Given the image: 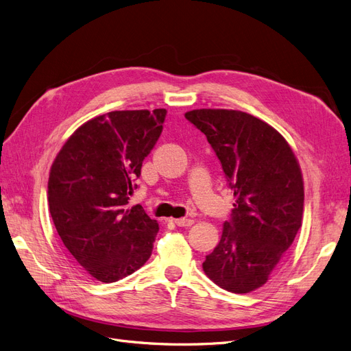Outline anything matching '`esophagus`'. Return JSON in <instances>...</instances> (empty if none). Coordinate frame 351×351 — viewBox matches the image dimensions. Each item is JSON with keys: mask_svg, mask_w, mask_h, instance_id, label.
<instances>
[{"mask_svg": "<svg viewBox=\"0 0 351 351\" xmlns=\"http://www.w3.org/2000/svg\"><path fill=\"white\" fill-rule=\"evenodd\" d=\"M175 223L178 226H191L193 223V219H189V218H179V219H175Z\"/></svg>", "mask_w": 351, "mask_h": 351, "instance_id": "34e87169", "label": "esophagus"}]
</instances>
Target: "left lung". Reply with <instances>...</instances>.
<instances>
[{
    "label": "left lung",
    "instance_id": "1",
    "mask_svg": "<svg viewBox=\"0 0 351 351\" xmlns=\"http://www.w3.org/2000/svg\"><path fill=\"white\" fill-rule=\"evenodd\" d=\"M185 117L206 136L235 196L231 219L202 268L226 291L251 293L268 281L301 226L298 160L282 136L252 114L197 109Z\"/></svg>",
    "mask_w": 351,
    "mask_h": 351
}]
</instances>
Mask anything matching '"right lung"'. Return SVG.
<instances>
[{"label": "right lung", "instance_id": "right-lung-1", "mask_svg": "<svg viewBox=\"0 0 351 351\" xmlns=\"http://www.w3.org/2000/svg\"><path fill=\"white\" fill-rule=\"evenodd\" d=\"M165 109L116 110L86 121L56 156L49 208L64 247L91 277L114 282L139 269L159 231L142 205L129 206Z\"/></svg>", "mask_w": 351, "mask_h": 351}]
</instances>
